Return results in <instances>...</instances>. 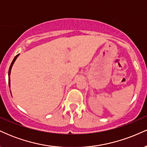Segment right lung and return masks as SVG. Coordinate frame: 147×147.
<instances>
[{"instance_id": "obj_1", "label": "right lung", "mask_w": 147, "mask_h": 147, "mask_svg": "<svg viewBox=\"0 0 147 147\" xmlns=\"http://www.w3.org/2000/svg\"><path fill=\"white\" fill-rule=\"evenodd\" d=\"M18 55H19V54H18V55L14 57V59H13L12 62H11V65H10V67H9V72H8V77H9V88H10V77H9V76H10V74H11V68H12L13 64L14 63L15 61H16V59H17ZM10 92H11V91H10Z\"/></svg>"}]
</instances>
